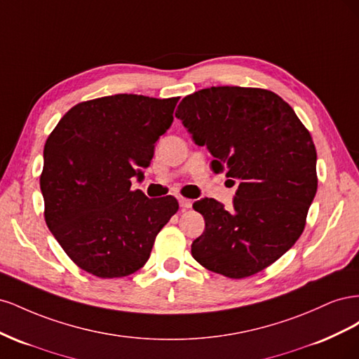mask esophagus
<instances>
[{
    "mask_svg": "<svg viewBox=\"0 0 359 359\" xmlns=\"http://www.w3.org/2000/svg\"><path fill=\"white\" fill-rule=\"evenodd\" d=\"M178 202H180V206L182 210H186V208H190L191 206V201L190 199H187V198H178Z\"/></svg>",
    "mask_w": 359,
    "mask_h": 359,
    "instance_id": "34e87169",
    "label": "esophagus"
}]
</instances>
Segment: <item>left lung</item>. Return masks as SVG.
<instances>
[{
  "mask_svg": "<svg viewBox=\"0 0 359 359\" xmlns=\"http://www.w3.org/2000/svg\"><path fill=\"white\" fill-rule=\"evenodd\" d=\"M175 116L206 145L215 173L240 181L233 208L193 205L205 231L191 256L212 273L245 278L274 264L306 227L318 190L316 148L280 95L262 88L211 86L184 97Z\"/></svg>",
  "mask_w": 359,
  "mask_h": 359,
  "instance_id": "1",
  "label": "left lung"
}]
</instances>
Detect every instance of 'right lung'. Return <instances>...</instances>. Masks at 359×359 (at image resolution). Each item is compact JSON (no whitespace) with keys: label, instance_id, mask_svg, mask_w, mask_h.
Returning a JSON list of instances; mask_svg holds the SVG:
<instances>
[{"label":"right lung","instance_id":"obj_1","mask_svg":"<svg viewBox=\"0 0 359 359\" xmlns=\"http://www.w3.org/2000/svg\"><path fill=\"white\" fill-rule=\"evenodd\" d=\"M180 97L115 94L74 104L43 149L45 220L66 255L100 278L142 268L156 236L178 211L173 196L132 190L173 121Z\"/></svg>","mask_w":359,"mask_h":359}]
</instances>
